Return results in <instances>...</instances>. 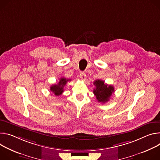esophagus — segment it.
<instances>
[{"label": "esophagus", "mask_w": 160, "mask_h": 160, "mask_svg": "<svg viewBox=\"0 0 160 160\" xmlns=\"http://www.w3.org/2000/svg\"><path fill=\"white\" fill-rule=\"evenodd\" d=\"M80 78L81 79V80H83L84 81L86 78V74L84 72H81V74H80Z\"/></svg>", "instance_id": "34e87169"}]
</instances>
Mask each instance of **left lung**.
<instances>
[{"label":"left lung","mask_w":160,"mask_h":160,"mask_svg":"<svg viewBox=\"0 0 160 160\" xmlns=\"http://www.w3.org/2000/svg\"><path fill=\"white\" fill-rule=\"evenodd\" d=\"M93 84L96 86L93 90V93L98 102L102 103L108 102L114 92V88L112 85L105 84L104 81L100 79L96 80Z\"/></svg>","instance_id":"left-lung-1"}]
</instances>
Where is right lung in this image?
Wrapping results in <instances>:
<instances>
[{"mask_svg":"<svg viewBox=\"0 0 160 160\" xmlns=\"http://www.w3.org/2000/svg\"><path fill=\"white\" fill-rule=\"evenodd\" d=\"M70 81V79H66L65 78H62L60 79L59 82L56 84H53L50 87V90L55 96H60L62 94L64 91V87L67 84V82Z\"/></svg>","mask_w":160,"mask_h":160,"instance_id":"1","label":"right lung"}]
</instances>
